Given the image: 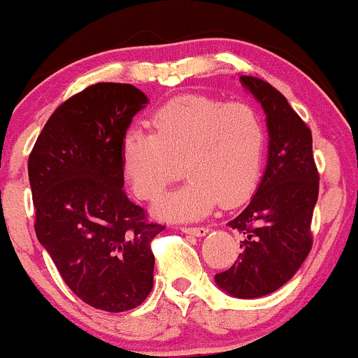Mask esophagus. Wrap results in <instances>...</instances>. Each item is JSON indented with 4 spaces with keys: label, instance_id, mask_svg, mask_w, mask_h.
I'll list each match as a JSON object with an SVG mask.
<instances>
[{
    "label": "esophagus",
    "instance_id": "obj_1",
    "mask_svg": "<svg viewBox=\"0 0 358 358\" xmlns=\"http://www.w3.org/2000/svg\"><path fill=\"white\" fill-rule=\"evenodd\" d=\"M180 231L184 234H191V236H196V237H202L206 236L207 232H209V227H204V226H199V227H180Z\"/></svg>",
    "mask_w": 358,
    "mask_h": 358
}]
</instances>
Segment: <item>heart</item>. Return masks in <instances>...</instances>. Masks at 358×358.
Masks as SVG:
<instances>
[{
    "label": "heart",
    "mask_w": 358,
    "mask_h": 358,
    "mask_svg": "<svg viewBox=\"0 0 358 358\" xmlns=\"http://www.w3.org/2000/svg\"><path fill=\"white\" fill-rule=\"evenodd\" d=\"M152 127L127 131L121 156L126 179L143 201L157 199L182 172L189 176L157 202L159 217L199 219L217 202L237 206L254 192L267 145L266 122L254 106L182 96L154 113Z\"/></svg>",
    "instance_id": "obj_1"
}]
</instances>
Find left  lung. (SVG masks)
<instances>
[{
  "label": "left lung",
  "mask_w": 358,
  "mask_h": 358,
  "mask_svg": "<svg viewBox=\"0 0 358 358\" xmlns=\"http://www.w3.org/2000/svg\"><path fill=\"white\" fill-rule=\"evenodd\" d=\"M241 83L267 114V167L252 199L229 222L244 236L242 252L214 279L232 297L257 299L292 279L310 252L319 171L312 132L284 94L254 76H241Z\"/></svg>",
  "instance_id": "1"
}]
</instances>
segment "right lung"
<instances>
[{
    "mask_svg": "<svg viewBox=\"0 0 358 358\" xmlns=\"http://www.w3.org/2000/svg\"><path fill=\"white\" fill-rule=\"evenodd\" d=\"M145 104L132 85L86 87L51 114L28 159L38 241L66 285L106 312L131 310L151 294V242L164 231L122 189V139Z\"/></svg>",
    "mask_w": 358,
    "mask_h": 358,
    "instance_id": "obj_1",
    "label": "right lung"
}]
</instances>
